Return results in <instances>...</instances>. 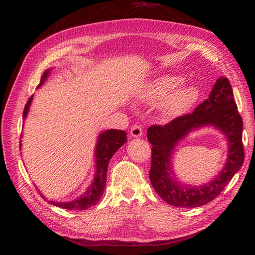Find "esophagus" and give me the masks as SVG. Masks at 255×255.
I'll list each match as a JSON object with an SVG mask.
<instances>
[{
    "instance_id": "obj_1",
    "label": "esophagus",
    "mask_w": 255,
    "mask_h": 255,
    "mask_svg": "<svg viewBox=\"0 0 255 255\" xmlns=\"http://www.w3.org/2000/svg\"><path fill=\"white\" fill-rule=\"evenodd\" d=\"M141 135H143V129H141L140 126H133L130 129V136L131 137L138 138V137H141Z\"/></svg>"
}]
</instances>
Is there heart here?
<instances>
[{
  "label": "heart",
  "mask_w": 255,
  "mask_h": 255,
  "mask_svg": "<svg viewBox=\"0 0 255 255\" xmlns=\"http://www.w3.org/2000/svg\"><path fill=\"white\" fill-rule=\"evenodd\" d=\"M181 75L164 74L155 77L146 85L141 98L146 102L163 101L161 114L167 119H174L191 109L198 100V90L195 85L182 84Z\"/></svg>",
  "instance_id": "obj_1"
}]
</instances>
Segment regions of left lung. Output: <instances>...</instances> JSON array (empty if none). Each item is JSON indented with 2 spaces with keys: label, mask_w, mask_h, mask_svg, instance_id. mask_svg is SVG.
<instances>
[{
  "label": "left lung",
  "mask_w": 255,
  "mask_h": 255,
  "mask_svg": "<svg viewBox=\"0 0 255 255\" xmlns=\"http://www.w3.org/2000/svg\"><path fill=\"white\" fill-rule=\"evenodd\" d=\"M233 97L230 81L222 76L216 81L209 98L192 114L175 118L164 126H150L147 129V139L153 145L149 179L157 195L169 205L195 208L208 204L241 169L244 161L243 122ZM205 127H214L227 137V163L220 173L207 184H183L176 178L171 167L174 149L190 132Z\"/></svg>",
  "instance_id": "8db88e82"
}]
</instances>
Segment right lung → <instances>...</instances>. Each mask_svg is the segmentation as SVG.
Returning a JSON list of instances; mask_svg holds the SVG:
<instances>
[{
	"label": "right lung",
	"mask_w": 255,
	"mask_h": 255,
	"mask_svg": "<svg viewBox=\"0 0 255 255\" xmlns=\"http://www.w3.org/2000/svg\"><path fill=\"white\" fill-rule=\"evenodd\" d=\"M53 68L46 70L44 74L41 76L40 83L38 88L45 83L46 80L48 79ZM33 96L29 99L27 105L23 110V120H25L29 114L30 106H31ZM127 141V133L124 130H118V129H107L103 130L98 136V140L96 144V149H94V162H96V172L91 184L89 185L88 189L82 193L80 197L70 201H55V200H47L50 205H54L60 208L68 209V210H84L92 207L100 200V198L103 195L107 182V172L108 165L111 157L114 156L115 153L122 147V146ZM21 147V144H20ZM21 149V148H20ZM41 197L46 199L45 196Z\"/></svg>",
	"instance_id": "add662e5"
}]
</instances>
